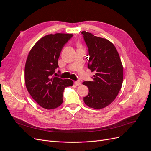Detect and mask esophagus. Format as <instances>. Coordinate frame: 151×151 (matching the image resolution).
Instances as JSON below:
<instances>
[{
    "instance_id": "34e87169",
    "label": "esophagus",
    "mask_w": 151,
    "mask_h": 151,
    "mask_svg": "<svg viewBox=\"0 0 151 151\" xmlns=\"http://www.w3.org/2000/svg\"><path fill=\"white\" fill-rule=\"evenodd\" d=\"M75 84L76 85V86H80L81 85V82H80V81H75Z\"/></svg>"
}]
</instances>
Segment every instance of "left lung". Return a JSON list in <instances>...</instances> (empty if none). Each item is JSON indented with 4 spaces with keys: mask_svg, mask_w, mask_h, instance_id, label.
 Wrapping results in <instances>:
<instances>
[{
    "mask_svg": "<svg viewBox=\"0 0 151 151\" xmlns=\"http://www.w3.org/2000/svg\"><path fill=\"white\" fill-rule=\"evenodd\" d=\"M81 34L88 48V67L95 72L92 81L83 83L89 89L84 101L90 108L100 109L111 104L121 90L123 67L111 42L88 32L83 31Z\"/></svg>",
    "mask_w": 151,
    "mask_h": 151,
    "instance_id": "obj_1",
    "label": "left lung"
}]
</instances>
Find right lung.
Listing matches in <instances>:
<instances>
[{
	"label": "right lung",
	"mask_w": 151,
	"mask_h": 151,
	"mask_svg": "<svg viewBox=\"0 0 151 151\" xmlns=\"http://www.w3.org/2000/svg\"><path fill=\"white\" fill-rule=\"evenodd\" d=\"M72 37V34L59 33L46 35L35 43L28 55L24 70L26 88L31 97L45 109L59 106L63 102V91L73 84L71 80L53 76L59 67L63 47Z\"/></svg>",
	"instance_id": "right-lung-1"
}]
</instances>
